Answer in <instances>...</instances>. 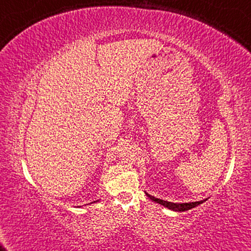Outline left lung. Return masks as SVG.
Masks as SVG:
<instances>
[{"mask_svg": "<svg viewBox=\"0 0 251 251\" xmlns=\"http://www.w3.org/2000/svg\"><path fill=\"white\" fill-rule=\"evenodd\" d=\"M147 197H149L151 200L156 202V203H160L161 205H163V207H166L168 209H170V210H174V211H187L190 210L192 208H195L198 207L199 204L203 203L208 200V199H204V200H201V201H195V202H187V203H175V202H169V201H164V200H161V199H157V198H154L152 195H150L149 193H146Z\"/></svg>", "mask_w": 251, "mask_h": 251, "instance_id": "1", "label": "left lung"}]
</instances>
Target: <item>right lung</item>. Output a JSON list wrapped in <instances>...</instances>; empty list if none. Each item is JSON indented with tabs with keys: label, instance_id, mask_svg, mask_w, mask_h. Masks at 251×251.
I'll use <instances>...</instances> for the list:
<instances>
[{
	"label": "right lung",
	"instance_id": "add662e5",
	"mask_svg": "<svg viewBox=\"0 0 251 251\" xmlns=\"http://www.w3.org/2000/svg\"><path fill=\"white\" fill-rule=\"evenodd\" d=\"M94 202H98V200L97 201H94ZM91 203H92V202H91Z\"/></svg>",
	"mask_w": 251,
	"mask_h": 251
}]
</instances>
